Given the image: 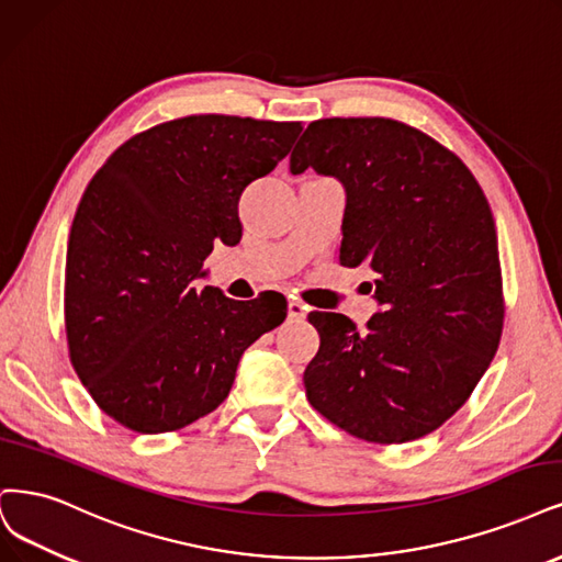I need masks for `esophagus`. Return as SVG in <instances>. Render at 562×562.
Instances as JSON below:
<instances>
[{"label":"esophagus","mask_w":562,"mask_h":562,"mask_svg":"<svg viewBox=\"0 0 562 562\" xmlns=\"http://www.w3.org/2000/svg\"><path fill=\"white\" fill-rule=\"evenodd\" d=\"M288 316L293 321H302L306 316V306L300 300H290L288 302Z\"/></svg>","instance_id":"34e87169"}]
</instances>
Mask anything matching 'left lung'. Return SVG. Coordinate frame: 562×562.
I'll list each match as a JSON object with an SVG mask.
<instances>
[{
  "mask_svg": "<svg viewBox=\"0 0 562 562\" xmlns=\"http://www.w3.org/2000/svg\"><path fill=\"white\" fill-rule=\"evenodd\" d=\"M344 186L339 262L374 272L379 312L358 333L312 312L321 346L304 370L314 409L348 435L402 443L451 418L488 370L502 335L491 206L451 150L391 119H323L290 171Z\"/></svg>",
  "mask_w": 562,
  "mask_h": 562,
  "instance_id": "1",
  "label": "left lung"
}]
</instances>
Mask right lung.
I'll return each mask as SVG.
<instances>
[{"label": "right lung", "instance_id": "1", "mask_svg": "<svg viewBox=\"0 0 562 562\" xmlns=\"http://www.w3.org/2000/svg\"><path fill=\"white\" fill-rule=\"evenodd\" d=\"M300 132V123L188 115L125 142L88 183L67 246L69 358L125 428L158 435L211 414L241 353L283 323L281 295L244 304L195 281L214 244H239L244 188Z\"/></svg>", "mask_w": 562, "mask_h": 562}]
</instances>
